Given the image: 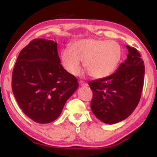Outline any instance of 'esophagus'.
<instances>
[{"label": "esophagus", "instance_id": "obj_1", "mask_svg": "<svg viewBox=\"0 0 157 157\" xmlns=\"http://www.w3.org/2000/svg\"><path fill=\"white\" fill-rule=\"evenodd\" d=\"M80 85L81 86H84V87H86V86H88V84L86 83V82H83V81H80Z\"/></svg>", "mask_w": 157, "mask_h": 157}]
</instances>
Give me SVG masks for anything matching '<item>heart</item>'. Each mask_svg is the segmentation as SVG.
<instances>
[{"label": "heart", "mask_w": 157, "mask_h": 157, "mask_svg": "<svg viewBox=\"0 0 157 157\" xmlns=\"http://www.w3.org/2000/svg\"><path fill=\"white\" fill-rule=\"evenodd\" d=\"M122 48L116 41L97 39H83L73 43L69 49L61 54L62 63L73 75L81 71V62L94 78L101 79L109 76L121 60Z\"/></svg>", "instance_id": "1"}]
</instances>
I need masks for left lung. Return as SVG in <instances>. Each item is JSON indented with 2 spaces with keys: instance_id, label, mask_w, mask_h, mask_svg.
<instances>
[{
  "instance_id": "1",
  "label": "left lung",
  "mask_w": 157,
  "mask_h": 157,
  "mask_svg": "<svg viewBox=\"0 0 157 157\" xmlns=\"http://www.w3.org/2000/svg\"><path fill=\"white\" fill-rule=\"evenodd\" d=\"M126 47L128 55L116 72L89 82L93 91L91 111L106 124L125 120L136 109L141 97L145 77L143 60L136 48Z\"/></svg>"
}]
</instances>
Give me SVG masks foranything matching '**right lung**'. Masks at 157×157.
Segmentation results:
<instances>
[{
  "label": "right lung",
  "mask_w": 157,
  "mask_h": 157,
  "mask_svg": "<svg viewBox=\"0 0 157 157\" xmlns=\"http://www.w3.org/2000/svg\"><path fill=\"white\" fill-rule=\"evenodd\" d=\"M78 86L76 77L60 64L56 42L36 38L20 52L12 89L19 107L33 121L46 124L57 120Z\"/></svg>",
  "instance_id": "obj_1"
}]
</instances>
